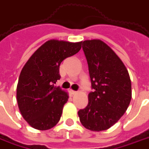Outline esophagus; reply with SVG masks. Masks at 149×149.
<instances>
[{
  "label": "esophagus",
  "instance_id": "1",
  "mask_svg": "<svg viewBox=\"0 0 149 149\" xmlns=\"http://www.w3.org/2000/svg\"><path fill=\"white\" fill-rule=\"evenodd\" d=\"M71 94L72 95H77V91H73V90H71Z\"/></svg>",
  "mask_w": 149,
  "mask_h": 149
}]
</instances>
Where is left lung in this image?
Masks as SVG:
<instances>
[{"label":"left lung","mask_w":149,"mask_h":149,"mask_svg":"<svg viewBox=\"0 0 149 149\" xmlns=\"http://www.w3.org/2000/svg\"><path fill=\"white\" fill-rule=\"evenodd\" d=\"M82 47L94 91L89 93L88 104L78 115L86 129L106 130L122 118L130 103V77L122 61L103 41L85 40Z\"/></svg>","instance_id":"left-lung-1"}]
</instances>
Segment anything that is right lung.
Returning a JSON list of instances; mask_svg holds the SVG:
<instances>
[{
  "label": "right lung",
  "instance_id": "obj_1",
  "mask_svg": "<svg viewBox=\"0 0 149 149\" xmlns=\"http://www.w3.org/2000/svg\"><path fill=\"white\" fill-rule=\"evenodd\" d=\"M82 42L50 39L42 44L24 65L19 74L16 100L24 119L31 127L47 130L57 125L68 92L54 84L60 79L59 66L81 49Z\"/></svg>",
  "mask_w": 149,
  "mask_h": 149
}]
</instances>
